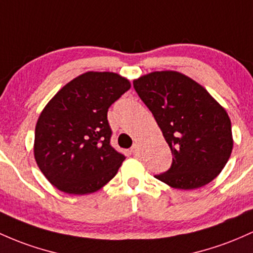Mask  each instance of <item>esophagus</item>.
<instances>
[{"instance_id": "34e87169", "label": "esophagus", "mask_w": 253, "mask_h": 253, "mask_svg": "<svg viewBox=\"0 0 253 253\" xmlns=\"http://www.w3.org/2000/svg\"><path fill=\"white\" fill-rule=\"evenodd\" d=\"M131 152L133 154V156L135 157H139L140 156V148L138 144H134V145L131 148Z\"/></svg>"}]
</instances>
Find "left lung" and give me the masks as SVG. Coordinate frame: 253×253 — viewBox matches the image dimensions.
<instances>
[{"label":"left lung","instance_id":"8db88e82","mask_svg":"<svg viewBox=\"0 0 253 253\" xmlns=\"http://www.w3.org/2000/svg\"><path fill=\"white\" fill-rule=\"evenodd\" d=\"M170 148L173 161L155 175L174 188L193 190L212 181L233 149L228 114L191 78L173 71L154 72L133 82Z\"/></svg>","mask_w":253,"mask_h":253}]
</instances>
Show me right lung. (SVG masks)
<instances>
[{"mask_svg":"<svg viewBox=\"0 0 253 253\" xmlns=\"http://www.w3.org/2000/svg\"><path fill=\"white\" fill-rule=\"evenodd\" d=\"M129 88L119 74L87 72L46 104L36 126L35 158L55 187L87 194L116 175L125 155L110 145L108 110Z\"/></svg>","mask_w":253,"mask_h":253,"instance_id":"1","label":"right lung"}]
</instances>
